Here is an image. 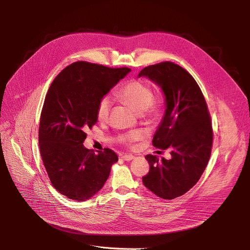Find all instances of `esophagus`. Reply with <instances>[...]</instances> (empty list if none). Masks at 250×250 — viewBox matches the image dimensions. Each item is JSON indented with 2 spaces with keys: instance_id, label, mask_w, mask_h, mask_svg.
<instances>
[{
  "instance_id": "esophagus-1",
  "label": "esophagus",
  "mask_w": 250,
  "mask_h": 250,
  "mask_svg": "<svg viewBox=\"0 0 250 250\" xmlns=\"http://www.w3.org/2000/svg\"><path fill=\"white\" fill-rule=\"evenodd\" d=\"M122 158L125 161H130V160L134 159V156H132V155H124V156H122Z\"/></svg>"
}]
</instances>
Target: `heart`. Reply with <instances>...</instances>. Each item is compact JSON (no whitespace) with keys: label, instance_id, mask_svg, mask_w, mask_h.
Instances as JSON below:
<instances>
[{"label":"heart","instance_id":"b5f03b06","mask_svg":"<svg viewBox=\"0 0 250 250\" xmlns=\"http://www.w3.org/2000/svg\"><path fill=\"white\" fill-rule=\"evenodd\" d=\"M119 98L127 104L136 114L148 119H155L159 115V106L153 101V92L144 82L138 80L128 82L120 90ZM112 104V99L109 96H104L100 100L97 106V118L99 121L104 122L109 118ZM140 136L138 132H131L123 135L121 139L125 144H132L138 140Z\"/></svg>","mask_w":250,"mask_h":250}]
</instances>
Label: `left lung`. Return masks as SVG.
<instances>
[{
	"mask_svg": "<svg viewBox=\"0 0 250 250\" xmlns=\"http://www.w3.org/2000/svg\"><path fill=\"white\" fill-rule=\"evenodd\" d=\"M137 77L148 78L164 94L166 109L152 145L171 154L169 160L146 155L150 167L142 182L156 196L172 200L195 186L208 165L212 129L207 103L192 75L173 62L146 67Z\"/></svg>",
	"mask_w": 250,
	"mask_h": 250,
	"instance_id": "8db88e82",
	"label": "left lung"
}]
</instances>
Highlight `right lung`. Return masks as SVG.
<instances>
[{"mask_svg":"<svg viewBox=\"0 0 250 250\" xmlns=\"http://www.w3.org/2000/svg\"><path fill=\"white\" fill-rule=\"evenodd\" d=\"M130 71L78 61L49 87L41 115V155L51 184L69 199L83 202L96 195L119 160L112 149L95 153L83 142L85 130L98 121L100 100Z\"/></svg>","mask_w":250,"mask_h":250,"instance_id":"obj_1","label":"right lung"}]
</instances>
